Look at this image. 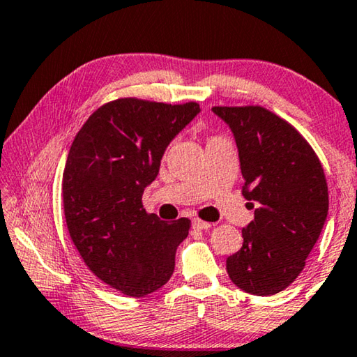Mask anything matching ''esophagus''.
Segmentation results:
<instances>
[{"mask_svg": "<svg viewBox=\"0 0 357 357\" xmlns=\"http://www.w3.org/2000/svg\"><path fill=\"white\" fill-rule=\"evenodd\" d=\"M192 226L195 227V229L206 231V229H210V227H211V222H206V221H202V220H194Z\"/></svg>", "mask_w": 357, "mask_h": 357, "instance_id": "34e87169", "label": "esophagus"}]
</instances>
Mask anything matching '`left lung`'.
I'll list each match as a JSON object with an SVG mask.
<instances>
[{
  "label": "left lung",
  "mask_w": 357,
  "mask_h": 357,
  "mask_svg": "<svg viewBox=\"0 0 357 357\" xmlns=\"http://www.w3.org/2000/svg\"><path fill=\"white\" fill-rule=\"evenodd\" d=\"M231 128L242 194L255 218L226 259L229 279L252 295L287 289L305 268L328 211V189L316 152L294 126L259 105L211 109Z\"/></svg>",
  "instance_id": "obj_1"
}]
</instances>
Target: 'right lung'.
I'll list each match as a JSON object with an SVG mask.
<instances>
[{
	"mask_svg": "<svg viewBox=\"0 0 357 357\" xmlns=\"http://www.w3.org/2000/svg\"><path fill=\"white\" fill-rule=\"evenodd\" d=\"M199 112L197 102L112 100L89 116L68 152L62 178L68 232L96 278L128 296L167 284L189 234L188 218L165 222L147 215L142 194L169 142Z\"/></svg>",
	"mask_w": 357,
	"mask_h": 357,
	"instance_id": "add662e5",
	"label": "right lung"
}]
</instances>
